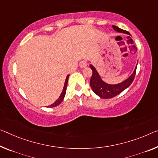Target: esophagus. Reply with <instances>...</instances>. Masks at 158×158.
<instances>
[{
    "label": "esophagus",
    "mask_w": 158,
    "mask_h": 158,
    "mask_svg": "<svg viewBox=\"0 0 158 158\" xmlns=\"http://www.w3.org/2000/svg\"><path fill=\"white\" fill-rule=\"evenodd\" d=\"M79 65H80V67H81V68H85V67L87 66V61H86L85 60H81V61L80 62Z\"/></svg>",
    "instance_id": "34e87169"
}]
</instances>
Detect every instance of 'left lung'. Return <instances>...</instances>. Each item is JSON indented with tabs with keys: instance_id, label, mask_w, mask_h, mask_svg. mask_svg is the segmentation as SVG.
<instances>
[{
	"instance_id": "8db88e82",
	"label": "left lung",
	"mask_w": 158,
	"mask_h": 158,
	"mask_svg": "<svg viewBox=\"0 0 158 158\" xmlns=\"http://www.w3.org/2000/svg\"><path fill=\"white\" fill-rule=\"evenodd\" d=\"M113 28L114 29L115 31H118V32L130 35L128 31L121 30V29L116 26L113 25ZM89 67H90L92 71H93V75H92L90 81H89L91 88L94 93L103 99L112 98L118 95V94H120L121 92H123L125 89H127L128 86H130L135 78L137 68V66L135 67L133 74L126 81L117 85H110L106 84L104 81H102V80L99 77L98 73L97 72L96 69H94L93 65H90Z\"/></svg>"
}]
</instances>
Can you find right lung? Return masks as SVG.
<instances>
[{
	"mask_svg": "<svg viewBox=\"0 0 158 158\" xmlns=\"http://www.w3.org/2000/svg\"><path fill=\"white\" fill-rule=\"evenodd\" d=\"M69 76H67L66 78H65V83H64V89H63L62 93H61V94H60V97L59 98V99H58L54 103H53L52 104H51V105H49L50 107H54V106H58L63 101V99H64V97L65 95V92H66V87H67V85H68V81H69Z\"/></svg>",
	"mask_w": 158,
	"mask_h": 158,
	"instance_id": "1",
	"label": "right lung"
}]
</instances>
